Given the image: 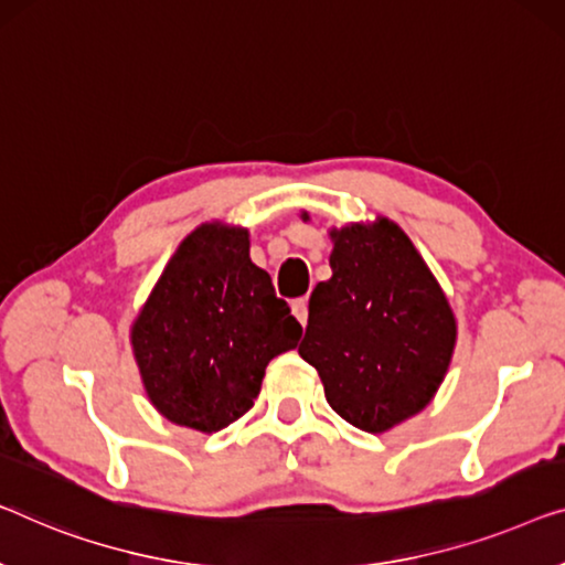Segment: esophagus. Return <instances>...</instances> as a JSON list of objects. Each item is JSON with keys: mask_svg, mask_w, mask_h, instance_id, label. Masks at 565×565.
Wrapping results in <instances>:
<instances>
[{"mask_svg": "<svg viewBox=\"0 0 565 565\" xmlns=\"http://www.w3.org/2000/svg\"><path fill=\"white\" fill-rule=\"evenodd\" d=\"M292 316L298 318V321L306 326L308 323V300L306 298H298V300H292Z\"/></svg>", "mask_w": 565, "mask_h": 565, "instance_id": "obj_1", "label": "esophagus"}]
</instances>
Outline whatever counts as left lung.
Instances as JSON below:
<instances>
[{
    "mask_svg": "<svg viewBox=\"0 0 565 565\" xmlns=\"http://www.w3.org/2000/svg\"><path fill=\"white\" fill-rule=\"evenodd\" d=\"M329 236L331 280L313 288L298 354L316 366L343 420L384 433L436 397L454 359L456 316L411 236L387 216Z\"/></svg>",
    "mask_w": 565,
    "mask_h": 565,
    "instance_id": "1",
    "label": "left lung"
}]
</instances>
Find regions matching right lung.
<instances>
[{
  "label": "right lung",
  "instance_id": "obj_1",
  "mask_svg": "<svg viewBox=\"0 0 565 565\" xmlns=\"http://www.w3.org/2000/svg\"><path fill=\"white\" fill-rule=\"evenodd\" d=\"M300 323L249 259L244 226L209 222L178 244L132 321L135 362L162 418L216 433L239 420Z\"/></svg>",
  "mask_w": 565,
  "mask_h": 565
}]
</instances>
